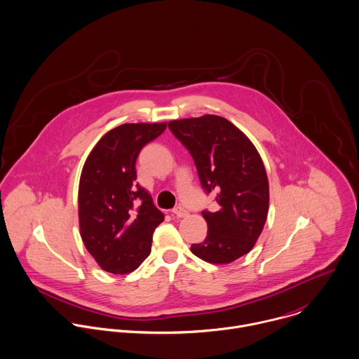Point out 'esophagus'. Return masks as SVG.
<instances>
[{
  "label": "esophagus",
  "instance_id": "34e87169",
  "mask_svg": "<svg viewBox=\"0 0 359 359\" xmlns=\"http://www.w3.org/2000/svg\"><path fill=\"white\" fill-rule=\"evenodd\" d=\"M172 212H173V215H176V217H179V218H183V217H186L189 212L183 208V207H176V208H173L172 210Z\"/></svg>",
  "mask_w": 359,
  "mask_h": 359
}]
</instances>
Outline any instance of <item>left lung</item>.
<instances>
[{"label":"left lung","mask_w":359,"mask_h":359,"mask_svg":"<svg viewBox=\"0 0 359 359\" xmlns=\"http://www.w3.org/2000/svg\"><path fill=\"white\" fill-rule=\"evenodd\" d=\"M173 135L194 159L203 189L215 194L218 210L203 211L207 238L191 253L212 264H228L256 245L269 214L264 163L253 142L229 120L204 114L169 121Z\"/></svg>","instance_id":"1"}]
</instances>
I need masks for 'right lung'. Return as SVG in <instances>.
Segmentation results:
<instances>
[{"mask_svg": "<svg viewBox=\"0 0 359 359\" xmlns=\"http://www.w3.org/2000/svg\"><path fill=\"white\" fill-rule=\"evenodd\" d=\"M165 128L166 123L121 124L97 141L83 163L78 189L81 238L107 273L134 271L149 256L152 233L165 218L135 182L141 148Z\"/></svg>", "mask_w": 359, "mask_h": 359, "instance_id": "1", "label": "right lung"}]
</instances>
